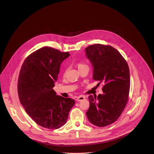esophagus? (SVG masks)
<instances>
[{"mask_svg":"<svg viewBox=\"0 0 154 154\" xmlns=\"http://www.w3.org/2000/svg\"><path fill=\"white\" fill-rule=\"evenodd\" d=\"M85 96H84V95H80V96H79V97H78L76 98V101H82V100H85Z\"/></svg>","mask_w":154,"mask_h":154,"instance_id":"obj_1","label":"esophagus"}]
</instances>
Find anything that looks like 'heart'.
Returning <instances> with one entry per match:
<instances>
[{"mask_svg": "<svg viewBox=\"0 0 154 154\" xmlns=\"http://www.w3.org/2000/svg\"><path fill=\"white\" fill-rule=\"evenodd\" d=\"M76 66L78 67V69L79 70H81V69H83V68H84V67H88V65H87L86 63H85L84 62H81V61H79V62H76ZM65 72H66V71H65Z\"/></svg>", "mask_w": 154, "mask_h": 154, "instance_id": "heart-1", "label": "heart"}]
</instances>
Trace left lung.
Segmentation results:
<instances>
[{
  "label": "left lung",
  "mask_w": 154,
  "mask_h": 154,
  "mask_svg": "<svg viewBox=\"0 0 154 154\" xmlns=\"http://www.w3.org/2000/svg\"><path fill=\"white\" fill-rule=\"evenodd\" d=\"M86 56L93 66V79L102 83L103 94L89 95V121L98 127L115 122L121 116L129 99L130 72L122 54L110 45L95 44L85 48Z\"/></svg>",
  "instance_id": "8db88e82"
}]
</instances>
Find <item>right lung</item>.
Here are the masks:
<instances>
[{
	"instance_id": "add662e5",
	"label": "right lung",
	"mask_w": 154,
	"mask_h": 154,
	"mask_svg": "<svg viewBox=\"0 0 154 154\" xmlns=\"http://www.w3.org/2000/svg\"><path fill=\"white\" fill-rule=\"evenodd\" d=\"M70 56L49 47L35 51L24 60L20 70L18 92L20 102L32 119L48 129L66 124L75 102L56 95L53 88L62 62Z\"/></svg>"
}]
</instances>
